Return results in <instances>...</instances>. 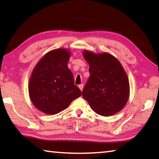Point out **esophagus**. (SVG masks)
<instances>
[{"label":"esophagus","mask_w":159,"mask_h":159,"mask_svg":"<svg viewBox=\"0 0 159 159\" xmlns=\"http://www.w3.org/2000/svg\"><path fill=\"white\" fill-rule=\"evenodd\" d=\"M78 86H79V88H80V89L81 90V91H82V90H83V87H84L83 84H80Z\"/></svg>","instance_id":"esophagus-1"}]
</instances>
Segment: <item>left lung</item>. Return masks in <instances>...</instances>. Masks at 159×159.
Wrapping results in <instances>:
<instances>
[{
  "label": "left lung",
  "instance_id": "left-lung-1",
  "mask_svg": "<svg viewBox=\"0 0 159 159\" xmlns=\"http://www.w3.org/2000/svg\"><path fill=\"white\" fill-rule=\"evenodd\" d=\"M90 77L82 96L98 114L112 116L123 109L129 95V83L119 61L109 53L84 51Z\"/></svg>",
  "mask_w": 159,
  "mask_h": 159
}]
</instances>
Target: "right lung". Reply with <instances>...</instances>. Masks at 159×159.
Returning a JSON list of instances; mask_svg holds the SVG:
<instances>
[{
    "instance_id": "add662e5",
    "label": "right lung",
    "mask_w": 159,
    "mask_h": 159,
    "mask_svg": "<svg viewBox=\"0 0 159 159\" xmlns=\"http://www.w3.org/2000/svg\"><path fill=\"white\" fill-rule=\"evenodd\" d=\"M70 53L59 48L46 54L36 66L29 82L32 103L46 114H56L82 95L68 68Z\"/></svg>"
}]
</instances>
